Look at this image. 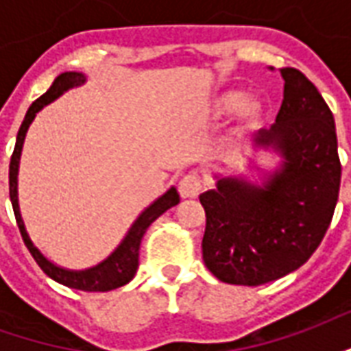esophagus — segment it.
Returning <instances> with one entry per match:
<instances>
[{
  "label": "esophagus",
  "mask_w": 351,
  "mask_h": 351,
  "mask_svg": "<svg viewBox=\"0 0 351 351\" xmlns=\"http://www.w3.org/2000/svg\"><path fill=\"white\" fill-rule=\"evenodd\" d=\"M203 190V178L195 173H190V175H186L180 178V182H178V191H180V195L184 199H193L197 197L199 193Z\"/></svg>",
  "instance_id": "34e87169"
}]
</instances>
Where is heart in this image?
Returning <instances> with one entry per match:
<instances>
[{"instance_id":"obj_1","label":"heart","mask_w":351,"mask_h":351,"mask_svg":"<svg viewBox=\"0 0 351 351\" xmlns=\"http://www.w3.org/2000/svg\"><path fill=\"white\" fill-rule=\"evenodd\" d=\"M233 110H235V128L241 133L259 128L265 114L263 103L254 95L243 97V92L229 90V92H223L216 97L213 107V112L216 118L231 114Z\"/></svg>"}]
</instances>
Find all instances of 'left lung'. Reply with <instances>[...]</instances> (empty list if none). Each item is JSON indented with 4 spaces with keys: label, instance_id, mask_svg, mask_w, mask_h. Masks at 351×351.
<instances>
[{
    "label": "left lung",
    "instance_id": "8db88e82",
    "mask_svg": "<svg viewBox=\"0 0 351 351\" xmlns=\"http://www.w3.org/2000/svg\"><path fill=\"white\" fill-rule=\"evenodd\" d=\"M284 101L254 148H272L282 165L261 186L226 176L199 195L205 208L203 261L237 286L282 278L316 252L339 201L340 167L331 108L299 69H280Z\"/></svg>",
    "mask_w": 351,
    "mask_h": 351
}]
</instances>
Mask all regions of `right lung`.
<instances>
[{
    "mask_svg": "<svg viewBox=\"0 0 351 351\" xmlns=\"http://www.w3.org/2000/svg\"><path fill=\"white\" fill-rule=\"evenodd\" d=\"M86 82V77L82 73H62L56 80L52 82V86L47 90V93H43L39 99H35L32 103V107L27 108L26 118L20 125L19 135H16V145H14V152L11 156V165H9V195H11L12 210H14V218L19 223L20 235L24 239V244L27 246L29 254L34 256L37 265L41 267L43 272L50 276L52 280H56L60 284H64L73 289H82V291H110L116 287L125 286L137 272L138 267V248H141V241L145 237L146 229L150 228V223L154 220H158L161 214L169 210L171 206L178 205V191L176 188H171L167 193H163L158 201H154L152 205L145 208V213L138 216L135 223L131 226L128 231V235L123 239L120 246L116 248L105 261H101L99 265H95L92 269L86 271H67L64 267H58V265L50 263L49 259L43 256L41 252L37 250L32 243V239L27 235L26 228H24V221L20 216L19 208V163H20V154H22V145H24V138H26L27 128L29 123L34 122L35 114L41 110L45 105H49L50 101H54L60 97L62 93L67 92L69 88L80 86Z\"/></svg>",
    "mask_w": 351,
    "mask_h": 351,
    "instance_id": "add662e5",
    "label": "right lung"
}]
</instances>
